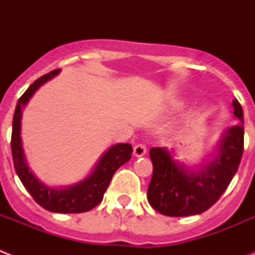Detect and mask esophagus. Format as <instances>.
I'll list each match as a JSON object with an SVG mask.
<instances>
[{
  "mask_svg": "<svg viewBox=\"0 0 255 255\" xmlns=\"http://www.w3.org/2000/svg\"><path fill=\"white\" fill-rule=\"evenodd\" d=\"M145 153H147V147H145L144 144H136L134 147L132 154H134L135 157H143V155H145Z\"/></svg>",
  "mask_w": 255,
  "mask_h": 255,
  "instance_id": "esophagus-1",
  "label": "esophagus"
}]
</instances>
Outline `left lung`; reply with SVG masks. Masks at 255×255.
<instances>
[{"label": "left lung", "mask_w": 255, "mask_h": 255, "mask_svg": "<svg viewBox=\"0 0 255 255\" xmlns=\"http://www.w3.org/2000/svg\"><path fill=\"white\" fill-rule=\"evenodd\" d=\"M234 115L240 123L221 136L217 153L207 164L190 170L172 158L166 148H150L153 175L147 198L157 212L170 217L203 213L224 194L235 176L244 152V115L238 100Z\"/></svg>", "instance_id": "left-lung-1"}]
</instances>
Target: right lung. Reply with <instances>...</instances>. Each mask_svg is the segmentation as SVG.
Listing matches in <instances>:
<instances>
[{"label":"right lung","instance_id":"add662e5","mask_svg":"<svg viewBox=\"0 0 255 255\" xmlns=\"http://www.w3.org/2000/svg\"><path fill=\"white\" fill-rule=\"evenodd\" d=\"M60 69L53 70L46 75L37 79L17 101L12 120L11 134V152H12L13 167L22 185L25 186L33 199L44 209L56 213H82L91 211L102 202L103 194L107 190L110 181L117 168L131 158L132 147L129 143L112 145L101 157L94 170L88 177L67 188H51L37 179L26 163L22 150L20 128H21L22 108L25 107L33 94L40 85L55 78Z\"/></svg>","mask_w":255,"mask_h":255}]
</instances>
